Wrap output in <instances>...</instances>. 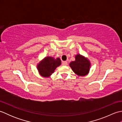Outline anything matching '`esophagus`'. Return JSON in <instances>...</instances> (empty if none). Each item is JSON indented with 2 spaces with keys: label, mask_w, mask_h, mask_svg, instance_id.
<instances>
[{
  "label": "esophagus",
  "mask_w": 122,
  "mask_h": 122,
  "mask_svg": "<svg viewBox=\"0 0 122 122\" xmlns=\"http://www.w3.org/2000/svg\"><path fill=\"white\" fill-rule=\"evenodd\" d=\"M62 64L63 66H67V65H68V62H67V61H63L62 62Z\"/></svg>",
  "instance_id": "esophagus-1"
}]
</instances>
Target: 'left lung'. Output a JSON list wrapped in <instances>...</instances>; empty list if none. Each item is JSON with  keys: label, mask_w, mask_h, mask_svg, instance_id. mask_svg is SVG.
Instances as JSON below:
<instances>
[{"label": "left lung", "mask_w": 122, "mask_h": 122, "mask_svg": "<svg viewBox=\"0 0 122 122\" xmlns=\"http://www.w3.org/2000/svg\"><path fill=\"white\" fill-rule=\"evenodd\" d=\"M76 60L70 63V66L75 73L79 76H85L89 73L91 66L90 61L87 58L77 54Z\"/></svg>", "instance_id": "1"}]
</instances>
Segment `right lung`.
I'll list each match as a JSON object with an SVG mask.
<instances>
[{"label": "right lung", "mask_w": 122, "mask_h": 122, "mask_svg": "<svg viewBox=\"0 0 122 122\" xmlns=\"http://www.w3.org/2000/svg\"><path fill=\"white\" fill-rule=\"evenodd\" d=\"M61 64V61L60 58L54 59L51 56H46L38 64L37 69L41 76L49 77Z\"/></svg>", "instance_id": "1"}]
</instances>
